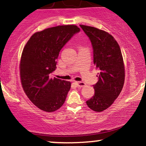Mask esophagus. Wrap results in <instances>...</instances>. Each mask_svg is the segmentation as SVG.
Instances as JSON below:
<instances>
[{"mask_svg":"<svg viewBox=\"0 0 146 146\" xmlns=\"http://www.w3.org/2000/svg\"><path fill=\"white\" fill-rule=\"evenodd\" d=\"M75 84L77 85V86H78V87H83L86 85L84 83L82 82H75Z\"/></svg>","mask_w":146,"mask_h":146,"instance_id":"obj_1","label":"esophagus"}]
</instances>
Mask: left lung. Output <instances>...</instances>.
Masks as SVG:
<instances>
[{
    "label": "left lung",
    "mask_w": 146,
    "mask_h": 146,
    "mask_svg": "<svg viewBox=\"0 0 146 146\" xmlns=\"http://www.w3.org/2000/svg\"><path fill=\"white\" fill-rule=\"evenodd\" d=\"M80 26L91 42L93 62L100 71L98 82L93 85L95 94L86 101V104L95 112H102L113 104L123 88V57L117 42L108 32L93 27Z\"/></svg>",
    "instance_id": "1"
}]
</instances>
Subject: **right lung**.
<instances>
[{
	"label": "right lung",
	"instance_id": "right-lung-1",
	"mask_svg": "<svg viewBox=\"0 0 146 146\" xmlns=\"http://www.w3.org/2000/svg\"><path fill=\"white\" fill-rule=\"evenodd\" d=\"M80 31L74 25L48 28L33 34L23 48L20 63L22 86L28 98L42 110L51 113L64 103L71 82L49 78V74L56 70L60 50Z\"/></svg>",
	"mask_w": 146,
	"mask_h": 146
}]
</instances>
